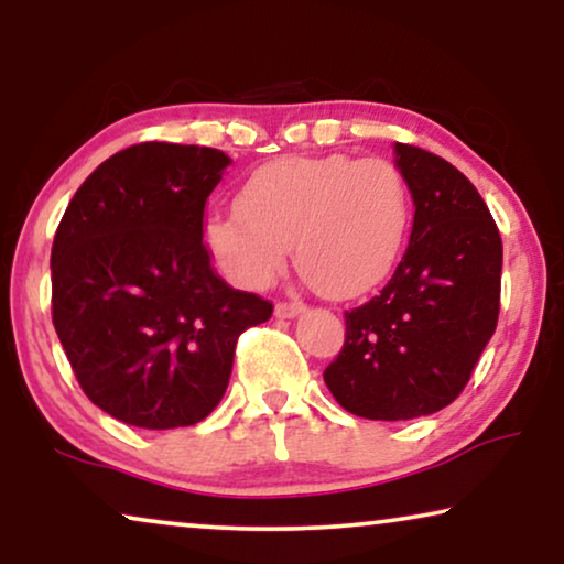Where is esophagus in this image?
<instances>
[{
	"label": "esophagus",
	"instance_id": "obj_1",
	"mask_svg": "<svg viewBox=\"0 0 564 564\" xmlns=\"http://www.w3.org/2000/svg\"><path fill=\"white\" fill-rule=\"evenodd\" d=\"M303 311H305V305L297 303V300H282V303L274 305L276 318H292V315H297Z\"/></svg>",
	"mask_w": 564,
	"mask_h": 564
}]
</instances>
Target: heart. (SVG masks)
I'll return each mask as SVG.
<instances>
[{
    "label": "heart",
    "instance_id": "heart-1",
    "mask_svg": "<svg viewBox=\"0 0 564 564\" xmlns=\"http://www.w3.org/2000/svg\"><path fill=\"white\" fill-rule=\"evenodd\" d=\"M413 195L390 159L288 156L259 166L238 207L205 218L215 264L243 290H264L288 261L328 297H357L395 269L411 234Z\"/></svg>",
    "mask_w": 564,
    "mask_h": 564
}]
</instances>
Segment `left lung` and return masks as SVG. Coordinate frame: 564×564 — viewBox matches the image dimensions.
Wrapping results in <instances>:
<instances>
[{
  "mask_svg": "<svg viewBox=\"0 0 564 564\" xmlns=\"http://www.w3.org/2000/svg\"><path fill=\"white\" fill-rule=\"evenodd\" d=\"M413 195V230L390 282L344 313L346 338L323 372L338 405L372 421L442 411L473 377L500 313L503 243L459 169L395 143Z\"/></svg>",
  "mask_w": 564,
  "mask_h": 564,
  "instance_id": "obj_1",
  "label": "left lung"
}]
</instances>
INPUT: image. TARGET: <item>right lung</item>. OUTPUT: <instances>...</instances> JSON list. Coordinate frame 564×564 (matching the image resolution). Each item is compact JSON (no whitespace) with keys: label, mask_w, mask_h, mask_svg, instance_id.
Instances as JSON below:
<instances>
[{"label":"right lung","mask_w":564,"mask_h":564,"mask_svg":"<svg viewBox=\"0 0 564 564\" xmlns=\"http://www.w3.org/2000/svg\"><path fill=\"white\" fill-rule=\"evenodd\" d=\"M230 159L138 143L76 189L51 249V307L84 395L138 429L195 426L220 403L236 341L274 305L210 264L205 203Z\"/></svg>","instance_id":"1"}]
</instances>
